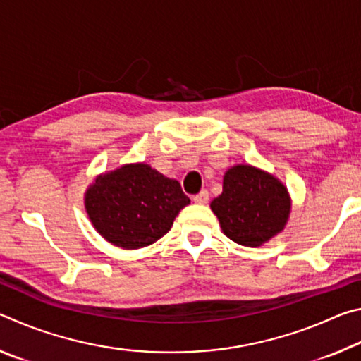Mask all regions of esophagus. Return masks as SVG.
Returning <instances> with one entry per match:
<instances>
[{
	"label": "esophagus",
	"instance_id": "34e87169",
	"mask_svg": "<svg viewBox=\"0 0 361 361\" xmlns=\"http://www.w3.org/2000/svg\"><path fill=\"white\" fill-rule=\"evenodd\" d=\"M192 200H194L195 204H207V202H209V191H205V189H204V191H200L199 194H195L194 197H192Z\"/></svg>",
	"mask_w": 361,
	"mask_h": 361
}]
</instances>
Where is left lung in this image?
Segmentation results:
<instances>
[{"instance_id": "obj_1", "label": "left lung", "mask_w": 361, "mask_h": 361, "mask_svg": "<svg viewBox=\"0 0 361 361\" xmlns=\"http://www.w3.org/2000/svg\"><path fill=\"white\" fill-rule=\"evenodd\" d=\"M210 207L224 235L239 245L255 248L285 229L291 199L276 176L239 164L224 173L223 192Z\"/></svg>"}]
</instances>
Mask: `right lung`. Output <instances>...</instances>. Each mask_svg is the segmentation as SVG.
Segmentation results:
<instances>
[{"label":"right lung","instance_id":"obj_1","mask_svg":"<svg viewBox=\"0 0 361 361\" xmlns=\"http://www.w3.org/2000/svg\"><path fill=\"white\" fill-rule=\"evenodd\" d=\"M189 202L178 181L145 162L99 175L84 194L85 212L97 232L124 250L148 247L166 235Z\"/></svg>","mask_w":361,"mask_h":361}]
</instances>
